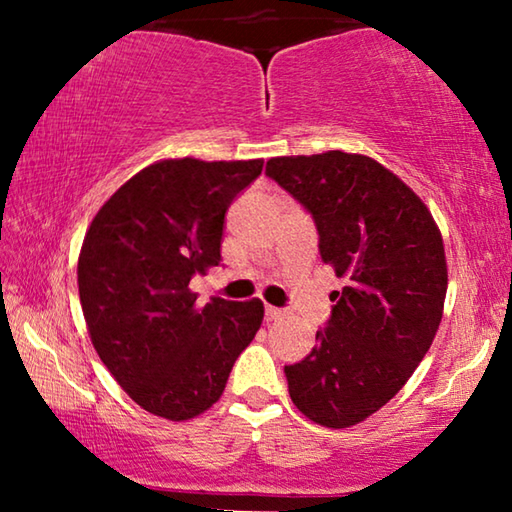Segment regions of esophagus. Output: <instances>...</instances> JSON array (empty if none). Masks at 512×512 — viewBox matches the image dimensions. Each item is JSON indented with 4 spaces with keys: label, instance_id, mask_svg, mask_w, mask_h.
Segmentation results:
<instances>
[{
    "label": "esophagus",
    "instance_id": "obj_1",
    "mask_svg": "<svg viewBox=\"0 0 512 512\" xmlns=\"http://www.w3.org/2000/svg\"><path fill=\"white\" fill-rule=\"evenodd\" d=\"M264 314H266V320H268V323H271V320H277V318H282V316H284V309H280V307H271V305H266V309H264Z\"/></svg>",
    "mask_w": 512,
    "mask_h": 512
}]
</instances>
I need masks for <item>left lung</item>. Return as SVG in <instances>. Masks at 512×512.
<instances>
[{"instance_id":"8db88e82","label":"left lung","mask_w":512,"mask_h":512,"mask_svg":"<svg viewBox=\"0 0 512 512\" xmlns=\"http://www.w3.org/2000/svg\"><path fill=\"white\" fill-rule=\"evenodd\" d=\"M266 176L305 207L323 264L348 280L305 359L284 366L293 404L343 429L409 381L438 332L447 264L438 225L377 160L327 151L266 162Z\"/></svg>"}]
</instances>
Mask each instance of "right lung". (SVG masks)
<instances>
[{"label":"right lung","mask_w":512,"mask_h":512,"mask_svg":"<svg viewBox=\"0 0 512 512\" xmlns=\"http://www.w3.org/2000/svg\"><path fill=\"white\" fill-rule=\"evenodd\" d=\"M264 160H162L121 185L92 219L79 257L90 339L144 411L173 422L219 400L264 318L255 300L196 305L194 275L221 262L230 203Z\"/></svg>","instance_id":"add662e5"}]
</instances>
